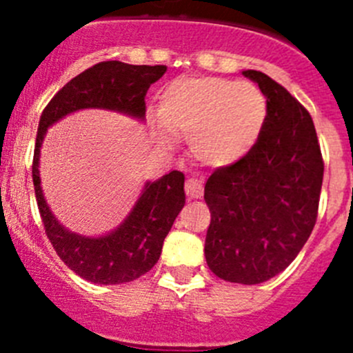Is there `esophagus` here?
Returning <instances> with one entry per match:
<instances>
[{"instance_id": "obj_1", "label": "esophagus", "mask_w": 353, "mask_h": 353, "mask_svg": "<svg viewBox=\"0 0 353 353\" xmlns=\"http://www.w3.org/2000/svg\"><path fill=\"white\" fill-rule=\"evenodd\" d=\"M185 194L189 199H198L203 196V183L198 179H189L185 182Z\"/></svg>"}]
</instances>
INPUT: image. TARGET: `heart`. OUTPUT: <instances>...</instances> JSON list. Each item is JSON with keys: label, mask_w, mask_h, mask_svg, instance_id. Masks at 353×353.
Returning a JSON list of instances; mask_svg holds the SVG:
<instances>
[{"label": "heart", "mask_w": 353, "mask_h": 353, "mask_svg": "<svg viewBox=\"0 0 353 353\" xmlns=\"http://www.w3.org/2000/svg\"><path fill=\"white\" fill-rule=\"evenodd\" d=\"M157 141L189 138L191 155L203 166H235L256 145L267 117L260 90L226 77H179L159 93Z\"/></svg>", "instance_id": "obj_1"}]
</instances>
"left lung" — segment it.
Masks as SVG:
<instances>
[{"instance_id": "1", "label": "left lung", "mask_w": 353, "mask_h": 353, "mask_svg": "<svg viewBox=\"0 0 353 353\" xmlns=\"http://www.w3.org/2000/svg\"><path fill=\"white\" fill-rule=\"evenodd\" d=\"M267 99L256 145L205 183L212 219L205 258L230 283L258 285L288 267L316 223L323 161L313 120L281 84L244 70Z\"/></svg>"}]
</instances>
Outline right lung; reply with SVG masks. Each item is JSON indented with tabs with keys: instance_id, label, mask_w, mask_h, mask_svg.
Segmentation results:
<instances>
[{
	"instance_id": "obj_1",
	"label": "right lung",
	"mask_w": 353,
	"mask_h": 353,
	"mask_svg": "<svg viewBox=\"0 0 353 353\" xmlns=\"http://www.w3.org/2000/svg\"><path fill=\"white\" fill-rule=\"evenodd\" d=\"M166 65L102 61L68 81L43 109L33 155V185L46 235L58 256L77 276L95 285H121L148 272L161 256L164 239L185 205L183 173L171 171L146 182L123 223L101 236H84L60 224L46 203L40 185V148L49 127L81 109H108L145 120V95Z\"/></svg>"
}]
</instances>
